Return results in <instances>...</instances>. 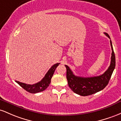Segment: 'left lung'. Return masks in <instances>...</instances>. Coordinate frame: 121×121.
Masks as SVG:
<instances>
[{
    "label": "left lung",
    "instance_id": "8db88e82",
    "mask_svg": "<svg viewBox=\"0 0 121 121\" xmlns=\"http://www.w3.org/2000/svg\"><path fill=\"white\" fill-rule=\"evenodd\" d=\"M108 38L110 36L106 32H104ZM112 50L111 62L109 67L103 74L93 77H81L75 76L69 66L65 65L66 67V77L68 85L74 93L82 96H87L100 91L108 85L115 66V56L112 40H110Z\"/></svg>",
    "mask_w": 121,
    "mask_h": 121
}]
</instances>
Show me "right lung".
<instances>
[{
	"label": "right lung",
	"instance_id": "obj_1",
	"mask_svg": "<svg viewBox=\"0 0 121 121\" xmlns=\"http://www.w3.org/2000/svg\"><path fill=\"white\" fill-rule=\"evenodd\" d=\"M59 64L60 63H58L54 65L49 69L48 72L46 73L44 78L40 82L36 83L33 84V85H28V84L20 82L17 81H15V82L17 84H19L23 88L24 90L30 93L35 94L39 93V92L43 91L46 90L48 87V86H49L50 82H51V78L53 75L54 71H55L56 68L58 67V66Z\"/></svg>",
	"mask_w": 121,
	"mask_h": 121
}]
</instances>
